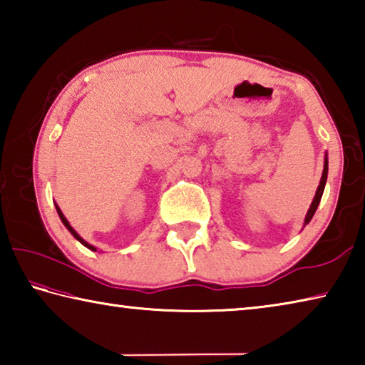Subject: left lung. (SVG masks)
Returning <instances> with one entry per match:
<instances>
[{
    "label": "left lung",
    "mask_w": 365,
    "mask_h": 365,
    "mask_svg": "<svg viewBox=\"0 0 365 365\" xmlns=\"http://www.w3.org/2000/svg\"><path fill=\"white\" fill-rule=\"evenodd\" d=\"M327 174H329V158L325 156V160H324V172H322V178H320V183L317 187V191H316V196H314V201L311 202V207H309V211L306 214V219H304V225H307L309 222H311L312 215L316 214L317 211V206L320 202V197H322L324 195V188H325V183H327Z\"/></svg>",
    "instance_id": "1"
}]
</instances>
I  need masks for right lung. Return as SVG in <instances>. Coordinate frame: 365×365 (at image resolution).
<instances>
[{
  "label": "right lung",
  "mask_w": 365,
  "mask_h": 365,
  "mask_svg": "<svg viewBox=\"0 0 365 365\" xmlns=\"http://www.w3.org/2000/svg\"><path fill=\"white\" fill-rule=\"evenodd\" d=\"M56 211H58V214H59V217H61V220H63V224L66 225V228H67V230H69L71 233H72V237L73 238H76V240H78V242L80 243H82L83 246H86V248H88V250H91V251H96V248H95V246H91L90 243H86L85 242V240L82 238V237H80V235L76 232V230H73V228L71 227V224H69V222H67V219L64 217V214H63V211H61V209H59V206L56 205Z\"/></svg>",
  "instance_id": "1"
}]
</instances>
